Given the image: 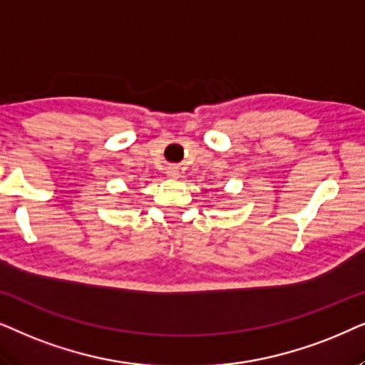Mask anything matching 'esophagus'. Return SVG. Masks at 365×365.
<instances>
[{
    "mask_svg": "<svg viewBox=\"0 0 365 365\" xmlns=\"http://www.w3.org/2000/svg\"><path fill=\"white\" fill-rule=\"evenodd\" d=\"M178 167H175V165H170V167L167 168V175L170 178H178Z\"/></svg>",
    "mask_w": 365,
    "mask_h": 365,
    "instance_id": "34e87169",
    "label": "esophagus"
}]
</instances>
